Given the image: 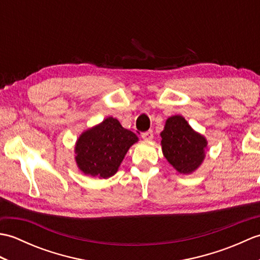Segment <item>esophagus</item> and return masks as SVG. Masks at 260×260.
I'll return each mask as SVG.
<instances>
[{"label":"esophagus","mask_w":260,"mask_h":260,"mask_svg":"<svg viewBox=\"0 0 260 260\" xmlns=\"http://www.w3.org/2000/svg\"><path fill=\"white\" fill-rule=\"evenodd\" d=\"M142 139L144 141H152L153 140V131H148V132H145V133H143Z\"/></svg>","instance_id":"esophagus-1"}]
</instances>
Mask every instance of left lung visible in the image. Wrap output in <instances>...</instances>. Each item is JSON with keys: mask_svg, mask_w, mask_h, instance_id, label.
Returning <instances> with one entry per match:
<instances>
[{"mask_svg": "<svg viewBox=\"0 0 260 260\" xmlns=\"http://www.w3.org/2000/svg\"><path fill=\"white\" fill-rule=\"evenodd\" d=\"M164 157L181 174H191L206 158L208 141L187 123L183 116H171L161 132Z\"/></svg>", "mask_w": 260, "mask_h": 260, "instance_id": "8db88e82", "label": "left lung"}]
</instances>
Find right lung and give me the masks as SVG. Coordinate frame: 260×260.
I'll return each mask as SVG.
<instances>
[{
    "label": "right lung",
    "mask_w": 260,
    "mask_h": 260,
    "mask_svg": "<svg viewBox=\"0 0 260 260\" xmlns=\"http://www.w3.org/2000/svg\"><path fill=\"white\" fill-rule=\"evenodd\" d=\"M139 142L112 116L79 135L75 145L77 167L86 175L108 179L119 169L129 147Z\"/></svg>",
    "instance_id": "obj_1"
}]
</instances>
